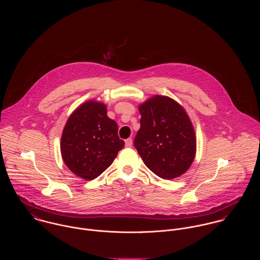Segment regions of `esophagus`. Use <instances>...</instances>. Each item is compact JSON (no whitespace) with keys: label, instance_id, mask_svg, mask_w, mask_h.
Returning <instances> with one entry per match:
<instances>
[{"label":"esophagus","instance_id":"1","mask_svg":"<svg viewBox=\"0 0 260 260\" xmlns=\"http://www.w3.org/2000/svg\"><path fill=\"white\" fill-rule=\"evenodd\" d=\"M125 144H126V147H131L132 146V138H128L125 140Z\"/></svg>","mask_w":260,"mask_h":260}]
</instances>
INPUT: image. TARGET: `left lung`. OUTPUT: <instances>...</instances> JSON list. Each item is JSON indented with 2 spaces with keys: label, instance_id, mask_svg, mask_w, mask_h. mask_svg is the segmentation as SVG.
I'll use <instances>...</instances> for the list:
<instances>
[{
  "label": "left lung",
  "instance_id": "obj_1",
  "mask_svg": "<svg viewBox=\"0 0 260 260\" xmlns=\"http://www.w3.org/2000/svg\"><path fill=\"white\" fill-rule=\"evenodd\" d=\"M140 129L134 146L157 176L173 179L190 167L196 151L192 123L184 109L166 96H154L139 107Z\"/></svg>",
  "mask_w": 260,
  "mask_h": 260
}]
</instances>
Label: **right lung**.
Here are the masks:
<instances>
[{
	"label": "right lung",
	"mask_w": 260,
	"mask_h": 260,
	"mask_svg": "<svg viewBox=\"0 0 260 260\" xmlns=\"http://www.w3.org/2000/svg\"><path fill=\"white\" fill-rule=\"evenodd\" d=\"M124 145L117 123L107 116L106 106L89 101L69 117L62 134L61 153L74 174L93 180L111 165Z\"/></svg>",
	"instance_id": "right-lung-1"
}]
</instances>
